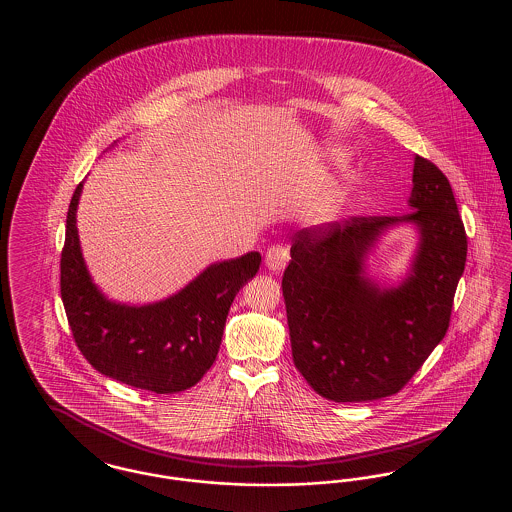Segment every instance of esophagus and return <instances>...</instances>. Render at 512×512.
<instances>
[{"mask_svg":"<svg viewBox=\"0 0 512 512\" xmlns=\"http://www.w3.org/2000/svg\"><path fill=\"white\" fill-rule=\"evenodd\" d=\"M290 261V251L282 244L270 245L265 255V263L270 270H282Z\"/></svg>","mask_w":512,"mask_h":512,"instance_id":"esophagus-1","label":"esophagus"}]
</instances>
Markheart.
<instances>
[{"label":"heart","mask_w":512,"mask_h":512,"mask_svg":"<svg viewBox=\"0 0 512 512\" xmlns=\"http://www.w3.org/2000/svg\"><path fill=\"white\" fill-rule=\"evenodd\" d=\"M307 217L317 224H326L338 217V197L334 194H318L307 207Z\"/></svg>","instance_id":"obj_1"}]
</instances>
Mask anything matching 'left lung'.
Segmentation results:
<instances>
[{
	"mask_svg": "<svg viewBox=\"0 0 512 512\" xmlns=\"http://www.w3.org/2000/svg\"><path fill=\"white\" fill-rule=\"evenodd\" d=\"M413 219L421 228L414 274L380 293L360 276L365 249L397 217H349L295 232L282 293L293 363L336 403L403 390L443 340L466 263V232L447 176L414 159Z\"/></svg>",
	"mask_w": 512,
	"mask_h": 512,
	"instance_id": "8db88e82",
	"label": "left lung"
}]
</instances>
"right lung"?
Returning <instances> with one entry per match:
<instances>
[{
  "instance_id": "right-lung-1",
  "label": "right lung",
  "mask_w": 512,
  "mask_h": 512,
  "mask_svg": "<svg viewBox=\"0 0 512 512\" xmlns=\"http://www.w3.org/2000/svg\"><path fill=\"white\" fill-rule=\"evenodd\" d=\"M74 190L61 251V299L74 343L98 372L126 386L176 393L195 386L219 355L230 305L261 265L257 251L211 265L171 299L126 307L107 301L84 267Z\"/></svg>"
}]
</instances>
